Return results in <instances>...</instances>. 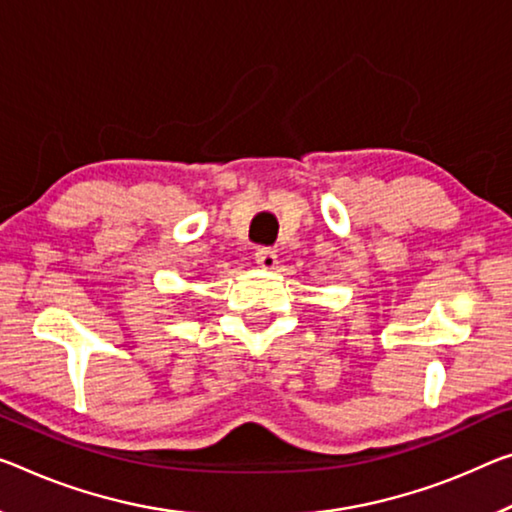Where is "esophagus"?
<instances>
[{
	"label": "esophagus",
	"mask_w": 512,
	"mask_h": 512,
	"mask_svg": "<svg viewBox=\"0 0 512 512\" xmlns=\"http://www.w3.org/2000/svg\"><path fill=\"white\" fill-rule=\"evenodd\" d=\"M256 263L263 267V270H274L277 267V251L270 249V247H261L256 249Z\"/></svg>",
	"instance_id": "34e87169"
}]
</instances>
